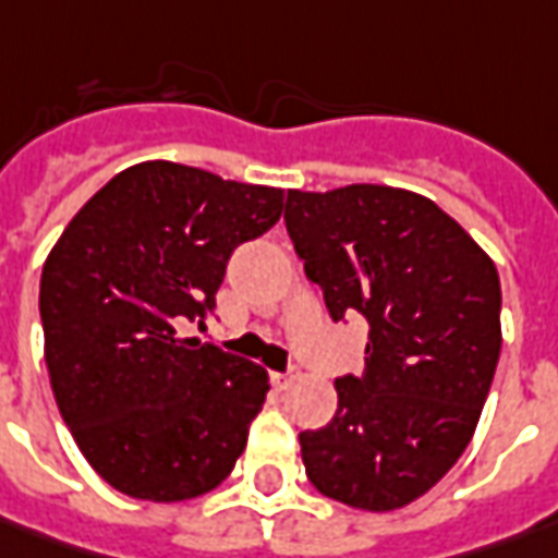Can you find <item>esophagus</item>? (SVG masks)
<instances>
[{
  "mask_svg": "<svg viewBox=\"0 0 558 558\" xmlns=\"http://www.w3.org/2000/svg\"><path fill=\"white\" fill-rule=\"evenodd\" d=\"M299 367H290V371H287V374H271V383H275V386H278L280 392H287V389H290V386H296V379H299Z\"/></svg>",
  "mask_w": 558,
  "mask_h": 558,
  "instance_id": "34e87169",
  "label": "esophagus"
}]
</instances>
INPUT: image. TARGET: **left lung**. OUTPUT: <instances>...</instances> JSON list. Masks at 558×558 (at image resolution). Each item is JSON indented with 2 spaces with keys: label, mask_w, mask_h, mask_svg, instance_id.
I'll list each match as a JSON object with an SVG mask.
<instances>
[{
  "label": "left lung",
  "mask_w": 558,
  "mask_h": 558,
  "mask_svg": "<svg viewBox=\"0 0 558 558\" xmlns=\"http://www.w3.org/2000/svg\"><path fill=\"white\" fill-rule=\"evenodd\" d=\"M283 221L333 320L371 324L364 374L299 435L324 497L371 512L413 504L466 451L500 357V278L429 197L386 184L290 191Z\"/></svg>",
  "instance_id": "1"
}]
</instances>
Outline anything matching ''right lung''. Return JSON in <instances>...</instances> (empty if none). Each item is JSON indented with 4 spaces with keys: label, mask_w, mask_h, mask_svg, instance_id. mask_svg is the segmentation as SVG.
<instances>
[{
    "label": "right lung",
    "mask_w": 558,
    "mask_h": 558,
    "mask_svg": "<svg viewBox=\"0 0 558 558\" xmlns=\"http://www.w3.org/2000/svg\"><path fill=\"white\" fill-rule=\"evenodd\" d=\"M280 209V187L147 160L113 175L51 246L39 280L51 392L110 488L175 504L231 475L268 374L184 333L206 327L231 253Z\"/></svg>",
    "instance_id": "right-lung-1"
}]
</instances>
